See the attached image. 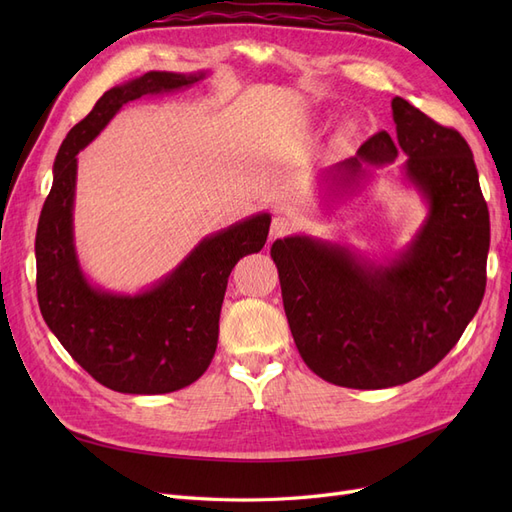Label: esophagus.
Segmentation results:
<instances>
[{
    "label": "esophagus",
    "instance_id": "1",
    "mask_svg": "<svg viewBox=\"0 0 512 512\" xmlns=\"http://www.w3.org/2000/svg\"><path fill=\"white\" fill-rule=\"evenodd\" d=\"M292 228H294V222L290 218H286V215H275L271 222V239L288 235Z\"/></svg>",
    "mask_w": 512,
    "mask_h": 512
}]
</instances>
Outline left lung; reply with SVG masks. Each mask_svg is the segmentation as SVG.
<instances>
[{"label":"left lung","instance_id":"left-lung-1","mask_svg":"<svg viewBox=\"0 0 512 512\" xmlns=\"http://www.w3.org/2000/svg\"><path fill=\"white\" fill-rule=\"evenodd\" d=\"M395 138L378 132L324 173L339 196L365 166L406 153V177L429 215L404 254L376 265L344 245L286 237L271 245L290 333L316 376L348 389H389L436 367L478 312L487 284L489 209L472 149L404 98Z\"/></svg>","mask_w":512,"mask_h":512}]
</instances>
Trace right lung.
Masks as SVG:
<instances>
[{"label":"right lung","mask_w":512,"mask_h":512,"mask_svg":"<svg viewBox=\"0 0 512 512\" xmlns=\"http://www.w3.org/2000/svg\"><path fill=\"white\" fill-rule=\"evenodd\" d=\"M203 79L205 72H147L108 89L68 132L55 158L53 188L36 232L38 305L72 359L117 393H173L203 376L218 348L228 275L239 258L267 243L271 215H252L200 241L173 273L138 294L94 288L79 267L72 235L76 153L123 104Z\"/></svg>","instance_id":"add662e5"}]
</instances>
